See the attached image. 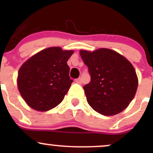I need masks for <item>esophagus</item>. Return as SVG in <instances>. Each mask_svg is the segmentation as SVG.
Here are the masks:
<instances>
[{
  "label": "esophagus",
  "instance_id": "34e87169",
  "mask_svg": "<svg viewBox=\"0 0 153 153\" xmlns=\"http://www.w3.org/2000/svg\"><path fill=\"white\" fill-rule=\"evenodd\" d=\"M75 82H77V83H81L82 82V79H81V78H78V79H76L75 80Z\"/></svg>",
  "mask_w": 153,
  "mask_h": 153
}]
</instances>
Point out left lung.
I'll use <instances>...</instances> for the list:
<instances>
[{"label":"left lung","mask_w":153,"mask_h":153,"mask_svg":"<svg viewBox=\"0 0 153 153\" xmlns=\"http://www.w3.org/2000/svg\"><path fill=\"white\" fill-rule=\"evenodd\" d=\"M91 81L84 86L88 104L104 115H114L127 107L136 93L138 77L130 62L115 51L101 48L80 50Z\"/></svg>","instance_id":"8db88e82"}]
</instances>
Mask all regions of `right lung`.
<instances>
[{"mask_svg": "<svg viewBox=\"0 0 153 153\" xmlns=\"http://www.w3.org/2000/svg\"><path fill=\"white\" fill-rule=\"evenodd\" d=\"M72 50L49 47L29 58L19 69L18 88L28 105L48 111L64 100L72 83L67 61Z\"/></svg>", "mask_w": 153, "mask_h": 153, "instance_id": "obj_1", "label": "right lung"}]
</instances>
